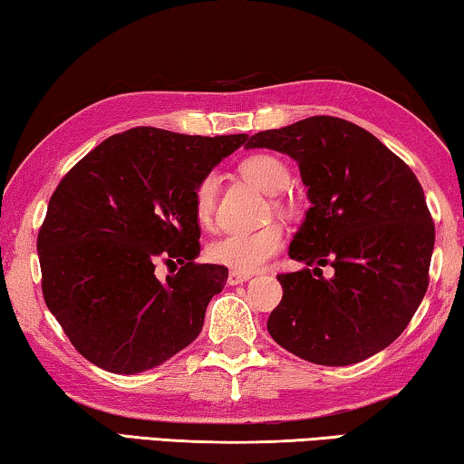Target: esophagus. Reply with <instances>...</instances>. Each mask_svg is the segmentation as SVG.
Instances as JSON below:
<instances>
[{
  "label": "esophagus",
  "mask_w": 464,
  "mask_h": 464,
  "mask_svg": "<svg viewBox=\"0 0 464 464\" xmlns=\"http://www.w3.org/2000/svg\"><path fill=\"white\" fill-rule=\"evenodd\" d=\"M253 277V273H242V271H230L227 273V284L230 285H238V284H245L248 279Z\"/></svg>",
  "instance_id": "esophagus-1"
}]
</instances>
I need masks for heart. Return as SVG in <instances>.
Wrapping results in <instances>:
<instances>
[{
  "mask_svg": "<svg viewBox=\"0 0 464 464\" xmlns=\"http://www.w3.org/2000/svg\"><path fill=\"white\" fill-rule=\"evenodd\" d=\"M240 172L267 195H279L290 185V170L276 156L256 154L240 164ZM218 174L208 172L197 182L193 191V209L199 226L209 227L216 218L218 203ZM282 208V203H276ZM285 242V230L282 224H267L256 230L226 232L208 246V256L218 265L234 271L253 273L259 271L271 256L282 250Z\"/></svg>",
  "mask_w": 464,
  "mask_h": 464,
  "instance_id": "obj_1",
  "label": "heart"
}]
</instances>
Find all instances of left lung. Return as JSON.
<instances>
[{
    "label": "left lung",
    "instance_id": "left-lung-1",
    "mask_svg": "<svg viewBox=\"0 0 464 464\" xmlns=\"http://www.w3.org/2000/svg\"><path fill=\"white\" fill-rule=\"evenodd\" d=\"M246 148L294 158L313 203L290 256L315 269L277 276L273 341L321 366L382 352L430 284L436 227L413 170L366 129L326 115L255 133ZM326 264L336 269L331 280L322 277Z\"/></svg>",
    "mask_w": 464,
    "mask_h": 464
}]
</instances>
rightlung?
<instances>
[{
  "label": "right lung",
  "instance_id": "right-lung-1",
  "mask_svg": "<svg viewBox=\"0 0 464 464\" xmlns=\"http://www.w3.org/2000/svg\"><path fill=\"white\" fill-rule=\"evenodd\" d=\"M246 140L133 127L61 179L36 240L41 285L61 329L94 366L138 374L199 335L227 269L195 261L193 191ZM158 262L179 269L158 280Z\"/></svg>",
  "mask_w": 464,
  "mask_h": 464
}]
</instances>
